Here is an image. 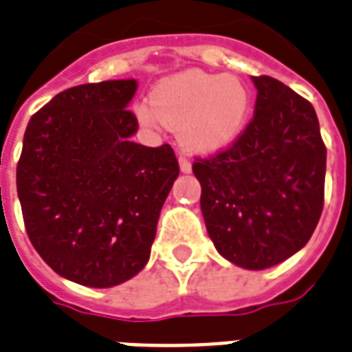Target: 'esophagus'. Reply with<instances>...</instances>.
Instances as JSON below:
<instances>
[{
    "instance_id": "obj_1",
    "label": "esophagus",
    "mask_w": 352,
    "mask_h": 352,
    "mask_svg": "<svg viewBox=\"0 0 352 352\" xmlns=\"http://www.w3.org/2000/svg\"><path fill=\"white\" fill-rule=\"evenodd\" d=\"M178 162H179V170H182V173H190V162L187 160V157L179 156Z\"/></svg>"
}]
</instances>
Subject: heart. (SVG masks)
<instances>
[{"label":"heart","instance_id":"obj_1","mask_svg":"<svg viewBox=\"0 0 352 352\" xmlns=\"http://www.w3.org/2000/svg\"><path fill=\"white\" fill-rule=\"evenodd\" d=\"M250 113V91L236 77L190 72L157 84L151 104H141L138 117L146 126L178 130L182 145L192 154H217L230 146Z\"/></svg>","mask_w":352,"mask_h":352}]
</instances>
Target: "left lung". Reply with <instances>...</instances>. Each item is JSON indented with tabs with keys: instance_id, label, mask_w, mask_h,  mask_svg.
Here are the masks:
<instances>
[{
	"instance_id": "obj_1",
	"label": "left lung",
	"mask_w": 352,
	"mask_h": 352,
	"mask_svg": "<svg viewBox=\"0 0 352 352\" xmlns=\"http://www.w3.org/2000/svg\"><path fill=\"white\" fill-rule=\"evenodd\" d=\"M255 113L214 156L196 157L200 207L222 257L246 270L287 261L309 242L325 196L327 148L314 106L279 80L252 77Z\"/></svg>"
}]
</instances>
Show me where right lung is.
<instances>
[{
    "instance_id": "1",
    "label": "right lung",
    "mask_w": 352,
    "mask_h": 352,
    "mask_svg": "<svg viewBox=\"0 0 352 352\" xmlns=\"http://www.w3.org/2000/svg\"><path fill=\"white\" fill-rule=\"evenodd\" d=\"M135 80L64 89L31 117L16 187L27 235L65 279L110 288L145 268L179 165L133 143Z\"/></svg>"
}]
</instances>
